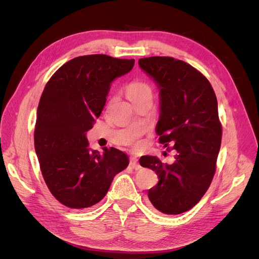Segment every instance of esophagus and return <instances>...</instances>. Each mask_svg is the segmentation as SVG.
<instances>
[{"instance_id":"esophagus-1","label":"esophagus","mask_w":259,"mask_h":259,"mask_svg":"<svg viewBox=\"0 0 259 259\" xmlns=\"http://www.w3.org/2000/svg\"><path fill=\"white\" fill-rule=\"evenodd\" d=\"M131 166L134 168V169H140L142 168V166H140V164L138 163V159L135 158V156H132L131 158Z\"/></svg>"}]
</instances>
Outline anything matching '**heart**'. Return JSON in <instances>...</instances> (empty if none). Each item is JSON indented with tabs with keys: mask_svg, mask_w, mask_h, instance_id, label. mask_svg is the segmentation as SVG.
<instances>
[{
	"mask_svg": "<svg viewBox=\"0 0 259 259\" xmlns=\"http://www.w3.org/2000/svg\"><path fill=\"white\" fill-rule=\"evenodd\" d=\"M126 95L128 99L144 96V95L152 96V89L151 86L146 82L135 81L128 85V88L126 90Z\"/></svg>",
	"mask_w": 259,
	"mask_h": 259,
	"instance_id": "b5f03b06",
	"label": "heart"
}]
</instances>
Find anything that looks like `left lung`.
Listing matches in <instances>:
<instances>
[{
  "label": "left lung",
  "mask_w": 259,
  "mask_h": 259,
  "mask_svg": "<svg viewBox=\"0 0 259 259\" xmlns=\"http://www.w3.org/2000/svg\"><path fill=\"white\" fill-rule=\"evenodd\" d=\"M138 65L160 90L159 142L177 151L173 164L151 155L140 158V165L159 177L148 197L161 213L182 214L202 199L215 174L222 144L216 95L206 77L183 60L154 56Z\"/></svg>",
  "instance_id": "1"
}]
</instances>
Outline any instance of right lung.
<instances>
[{"mask_svg": "<svg viewBox=\"0 0 259 259\" xmlns=\"http://www.w3.org/2000/svg\"><path fill=\"white\" fill-rule=\"evenodd\" d=\"M134 59L88 55L69 60L45 85L38 103L34 148L43 178L61 204L82 209L103 200L113 177L127 167L115 148L91 150L86 139L103 111L111 83Z\"/></svg>", "mask_w": 259, "mask_h": 259, "instance_id": "obj_1", "label": "right lung"}]
</instances>
